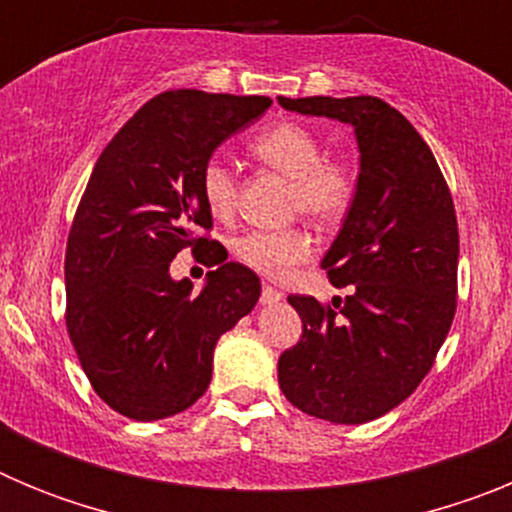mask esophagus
Segmentation results:
<instances>
[{"label":"esophagus","instance_id":"obj_1","mask_svg":"<svg viewBox=\"0 0 512 512\" xmlns=\"http://www.w3.org/2000/svg\"><path fill=\"white\" fill-rule=\"evenodd\" d=\"M282 297H284L282 292L271 287V284H264V287H261V302H264V305H277Z\"/></svg>","mask_w":512,"mask_h":512}]
</instances>
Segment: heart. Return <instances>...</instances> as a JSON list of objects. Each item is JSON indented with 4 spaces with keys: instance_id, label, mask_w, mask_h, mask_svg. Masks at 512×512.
Instances as JSON below:
<instances>
[{
    "instance_id": "heart-1",
    "label": "heart",
    "mask_w": 512,
    "mask_h": 512,
    "mask_svg": "<svg viewBox=\"0 0 512 512\" xmlns=\"http://www.w3.org/2000/svg\"><path fill=\"white\" fill-rule=\"evenodd\" d=\"M253 156L292 179L289 210L307 212L333 223L346 215L356 197V174L346 161L325 158L323 143L312 130L279 122L251 140ZM200 192L215 217H230L238 205V179L223 158H207L200 171ZM315 248L305 228L248 230L233 241L235 259L264 277L279 279L305 261Z\"/></svg>"
}]
</instances>
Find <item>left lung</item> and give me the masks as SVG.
Masks as SVG:
<instances>
[{
    "mask_svg": "<svg viewBox=\"0 0 512 512\" xmlns=\"http://www.w3.org/2000/svg\"><path fill=\"white\" fill-rule=\"evenodd\" d=\"M284 110L354 125L356 197L323 269L346 300L289 295L302 318L279 356V387L295 408L359 425L390 413L431 372L456 312L459 228L428 143L379 97H279Z\"/></svg>",
    "mask_w": 512,
    "mask_h": 512,
    "instance_id": "obj_1",
    "label": "left lung"
}]
</instances>
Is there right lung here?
Returning a JSON list of instances; mask_svg holds the SVG:
<instances>
[{
  "label": "right lung",
  "mask_w": 512,
  "mask_h": 512,
  "mask_svg": "<svg viewBox=\"0 0 512 512\" xmlns=\"http://www.w3.org/2000/svg\"><path fill=\"white\" fill-rule=\"evenodd\" d=\"M269 107V97L171 89L94 164L66 243V328L94 392L125 418L161 420L200 400L217 338L259 302V277L200 235L212 228L200 171ZM182 247L218 264L200 293L168 274Z\"/></svg>",
  "instance_id": "right-lung-1"
}]
</instances>
